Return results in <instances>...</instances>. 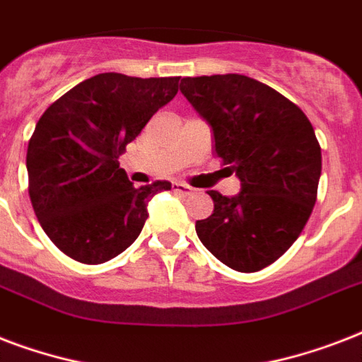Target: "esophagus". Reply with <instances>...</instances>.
<instances>
[{
  "mask_svg": "<svg viewBox=\"0 0 362 362\" xmlns=\"http://www.w3.org/2000/svg\"><path fill=\"white\" fill-rule=\"evenodd\" d=\"M173 189L176 193H182V195H189L192 193V187L187 186V184H182V182H173Z\"/></svg>",
  "mask_w": 362,
  "mask_h": 362,
  "instance_id": "34e87169",
  "label": "esophagus"
}]
</instances>
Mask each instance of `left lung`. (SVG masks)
<instances>
[{
  "label": "left lung",
  "mask_w": 362,
  "mask_h": 362,
  "mask_svg": "<svg viewBox=\"0 0 362 362\" xmlns=\"http://www.w3.org/2000/svg\"><path fill=\"white\" fill-rule=\"evenodd\" d=\"M182 95L214 133L218 158L240 193L209 192L214 212L195 223L199 240L238 272H257L291 247L306 226L321 176V148L303 110L250 76H186Z\"/></svg>",
  "instance_id": "8db88e82"
}]
</instances>
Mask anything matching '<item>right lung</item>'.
<instances>
[{
  "label": "right lung",
  "instance_id": "1",
  "mask_svg": "<svg viewBox=\"0 0 362 362\" xmlns=\"http://www.w3.org/2000/svg\"><path fill=\"white\" fill-rule=\"evenodd\" d=\"M180 76L101 73L54 101L28 144L30 199L42 231L75 261L99 264L141 235L148 203L170 189L133 187L118 158L178 92Z\"/></svg>",
  "mask_w": 362,
  "mask_h": 362
}]
</instances>
